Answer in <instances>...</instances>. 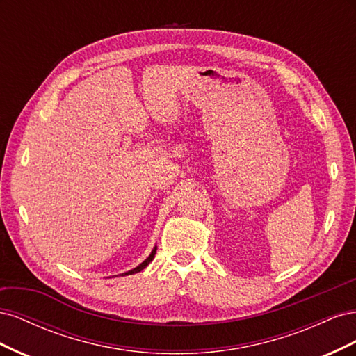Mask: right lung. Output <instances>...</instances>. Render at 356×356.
<instances>
[{
    "label": "right lung",
    "mask_w": 356,
    "mask_h": 356,
    "mask_svg": "<svg viewBox=\"0 0 356 356\" xmlns=\"http://www.w3.org/2000/svg\"><path fill=\"white\" fill-rule=\"evenodd\" d=\"M156 251H157V246H154L153 248V251H152V254H149L145 260L139 264V266H136L135 268H132V270H129V272H124V273H122V276H127V275H134V273H138V272H141V270H144V268L153 261V258H154V255H156Z\"/></svg>",
    "instance_id": "obj_1"
}]
</instances>
